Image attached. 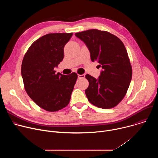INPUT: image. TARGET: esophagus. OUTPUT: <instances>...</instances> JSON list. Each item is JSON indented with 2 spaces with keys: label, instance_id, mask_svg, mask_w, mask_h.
Segmentation results:
<instances>
[{
  "label": "esophagus",
  "instance_id": "obj_1",
  "mask_svg": "<svg viewBox=\"0 0 158 158\" xmlns=\"http://www.w3.org/2000/svg\"><path fill=\"white\" fill-rule=\"evenodd\" d=\"M77 77H78L79 79L84 78V77H85V74H78V75H77Z\"/></svg>",
  "mask_w": 158,
  "mask_h": 158
}]
</instances>
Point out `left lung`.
<instances>
[{"instance_id": "left-lung-1", "label": "left lung", "mask_w": 158, "mask_h": 158, "mask_svg": "<svg viewBox=\"0 0 158 158\" xmlns=\"http://www.w3.org/2000/svg\"><path fill=\"white\" fill-rule=\"evenodd\" d=\"M86 45L93 62L102 71L98 79L85 75L88 101L102 109L116 106L124 98L132 79V67L126 49L116 35L107 31L90 29L75 34Z\"/></svg>"}]
</instances>
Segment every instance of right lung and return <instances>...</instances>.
<instances>
[{
	"mask_svg": "<svg viewBox=\"0 0 158 158\" xmlns=\"http://www.w3.org/2000/svg\"><path fill=\"white\" fill-rule=\"evenodd\" d=\"M73 33H54L36 40L26 53L21 74L28 96L39 107L57 111L69 103L77 74H56L64 58V48Z\"/></svg>",
	"mask_w": 158,
	"mask_h": 158,
	"instance_id": "add662e5",
	"label": "right lung"
}]
</instances>
